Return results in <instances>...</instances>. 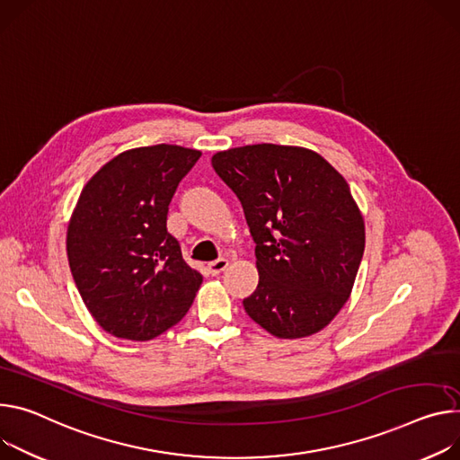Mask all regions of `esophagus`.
I'll list each match as a JSON object with an SVG mask.
<instances>
[{"label": "esophagus", "instance_id": "obj_1", "mask_svg": "<svg viewBox=\"0 0 460 460\" xmlns=\"http://www.w3.org/2000/svg\"><path fill=\"white\" fill-rule=\"evenodd\" d=\"M227 266H229V262H227L226 259H218V261H215V262H211V264L207 266V271H208V275L217 277V275H220Z\"/></svg>", "mask_w": 460, "mask_h": 460}]
</instances>
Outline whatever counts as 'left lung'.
Listing matches in <instances>:
<instances>
[{
	"label": "left lung",
	"instance_id": "left-lung-1",
	"mask_svg": "<svg viewBox=\"0 0 460 460\" xmlns=\"http://www.w3.org/2000/svg\"><path fill=\"white\" fill-rule=\"evenodd\" d=\"M236 194L257 247L259 286L247 315L277 338H306L347 303L365 249V226L343 176L319 154L249 145L213 155Z\"/></svg>",
	"mask_w": 460,
	"mask_h": 460
}]
</instances>
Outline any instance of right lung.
Instances as JSON below:
<instances>
[{"instance_id":"add662e5","label":"right lung","mask_w":460,"mask_h":460,"mask_svg":"<svg viewBox=\"0 0 460 460\" xmlns=\"http://www.w3.org/2000/svg\"><path fill=\"white\" fill-rule=\"evenodd\" d=\"M199 155L176 145L122 152L80 192L69 268L90 314L115 338L154 340L192 305L201 275L183 261L166 215Z\"/></svg>"}]
</instances>
